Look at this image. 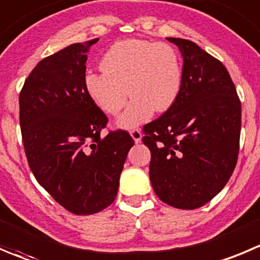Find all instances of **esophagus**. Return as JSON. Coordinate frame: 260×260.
<instances>
[{
	"label": "esophagus",
	"mask_w": 260,
	"mask_h": 260,
	"mask_svg": "<svg viewBox=\"0 0 260 260\" xmlns=\"http://www.w3.org/2000/svg\"><path fill=\"white\" fill-rule=\"evenodd\" d=\"M130 135H132V138L133 139H134V142L137 143H140L142 142V132H140L139 128H134V130H132V132H130Z\"/></svg>",
	"instance_id": "34e87169"
}]
</instances>
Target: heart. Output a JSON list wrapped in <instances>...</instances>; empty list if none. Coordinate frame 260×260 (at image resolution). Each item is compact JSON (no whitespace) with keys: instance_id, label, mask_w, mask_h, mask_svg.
Wrapping results in <instances>:
<instances>
[{"instance_id":"obj_1","label":"heart","mask_w":260,"mask_h":260,"mask_svg":"<svg viewBox=\"0 0 260 260\" xmlns=\"http://www.w3.org/2000/svg\"><path fill=\"white\" fill-rule=\"evenodd\" d=\"M101 73L89 71L84 86L100 110L117 115L132 95L125 112L117 118L118 127L133 128L167 111L181 89L182 71L174 47L166 43L126 39L116 42L101 60Z\"/></svg>"}]
</instances>
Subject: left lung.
<instances>
[{
	"label": "left lung",
	"instance_id": "obj_1",
	"mask_svg": "<svg viewBox=\"0 0 260 260\" xmlns=\"http://www.w3.org/2000/svg\"><path fill=\"white\" fill-rule=\"evenodd\" d=\"M181 52L174 105L144 126L149 177L162 202L195 209L224 187L239 155L241 103L227 69L194 42L167 38Z\"/></svg>",
	"mask_w": 260,
	"mask_h": 260
}]
</instances>
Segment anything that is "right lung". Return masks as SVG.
<instances>
[{"label": "right lung", "instance_id": "right-lung-1", "mask_svg": "<svg viewBox=\"0 0 260 260\" xmlns=\"http://www.w3.org/2000/svg\"><path fill=\"white\" fill-rule=\"evenodd\" d=\"M100 39L75 43L43 58L20 91V126L29 167L56 202L79 216L115 200L134 140L117 130L101 138L105 113L84 86L86 53Z\"/></svg>", "mask_w": 260, "mask_h": 260}]
</instances>
